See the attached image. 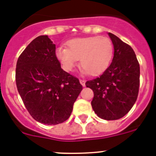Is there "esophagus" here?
Segmentation results:
<instances>
[{
    "mask_svg": "<svg viewBox=\"0 0 156 156\" xmlns=\"http://www.w3.org/2000/svg\"><path fill=\"white\" fill-rule=\"evenodd\" d=\"M80 83L81 85H82L83 87H85V80H84L80 79Z\"/></svg>",
    "mask_w": 156,
    "mask_h": 156,
    "instance_id": "esophagus-1",
    "label": "esophagus"
}]
</instances>
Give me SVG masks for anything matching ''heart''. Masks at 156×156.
<instances>
[{"label": "heart", "instance_id": "1", "mask_svg": "<svg viewBox=\"0 0 156 156\" xmlns=\"http://www.w3.org/2000/svg\"><path fill=\"white\" fill-rule=\"evenodd\" d=\"M68 48L59 47L55 55L63 69L71 72L80 58L83 71L98 76L108 68L113 55V44L107 37L75 38L67 42Z\"/></svg>", "mask_w": 156, "mask_h": 156}]
</instances>
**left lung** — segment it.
Instances as JSON below:
<instances>
[{
	"label": "left lung",
	"mask_w": 156,
	"mask_h": 156,
	"mask_svg": "<svg viewBox=\"0 0 156 156\" xmlns=\"http://www.w3.org/2000/svg\"><path fill=\"white\" fill-rule=\"evenodd\" d=\"M114 46L112 62L99 77L86 86L94 91L91 105L98 116L115 120L124 116L137 101L140 85V66L133 48L108 33Z\"/></svg>",
	"instance_id": "1"
}]
</instances>
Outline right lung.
Here are the masks:
<instances>
[{
  "label": "right lung",
  "mask_w": 156,
  "mask_h": 156,
  "mask_svg": "<svg viewBox=\"0 0 156 156\" xmlns=\"http://www.w3.org/2000/svg\"><path fill=\"white\" fill-rule=\"evenodd\" d=\"M16 82L29 113L47 125L67 120L83 89L78 78L61 68L55 44L46 35L35 38L19 55Z\"/></svg>",
  "instance_id": "add662e5"
}]
</instances>
